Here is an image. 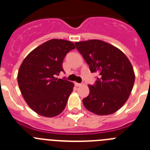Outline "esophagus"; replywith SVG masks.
Segmentation results:
<instances>
[{
  "instance_id": "1",
  "label": "esophagus",
  "mask_w": 150,
  "mask_h": 150,
  "mask_svg": "<svg viewBox=\"0 0 150 150\" xmlns=\"http://www.w3.org/2000/svg\"><path fill=\"white\" fill-rule=\"evenodd\" d=\"M75 86H77V87H78V86H81V83H76V82H75Z\"/></svg>"
}]
</instances>
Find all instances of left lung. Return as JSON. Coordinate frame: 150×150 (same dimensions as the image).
<instances>
[{
  "label": "left lung",
  "mask_w": 150,
  "mask_h": 150,
  "mask_svg": "<svg viewBox=\"0 0 150 150\" xmlns=\"http://www.w3.org/2000/svg\"><path fill=\"white\" fill-rule=\"evenodd\" d=\"M91 72L99 74L89 94L83 100L86 108L97 115H109L121 108L128 99L135 73L128 58L115 46L99 40L75 43Z\"/></svg>",
  "instance_id": "1"
}]
</instances>
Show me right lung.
I'll use <instances>...</instances> for the list:
<instances>
[{"label": "right lung", "mask_w": 150, "mask_h": 150, "mask_svg": "<svg viewBox=\"0 0 150 150\" xmlns=\"http://www.w3.org/2000/svg\"><path fill=\"white\" fill-rule=\"evenodd\" d=\"M75 48L72 42L53 39L36 47L22 62L17 74L19 88L36 114L54 117L65 108L74 83L56 76L64 72V59Z\"/></svg>", "instance_id": "right-lung-1"}]
</instances>
